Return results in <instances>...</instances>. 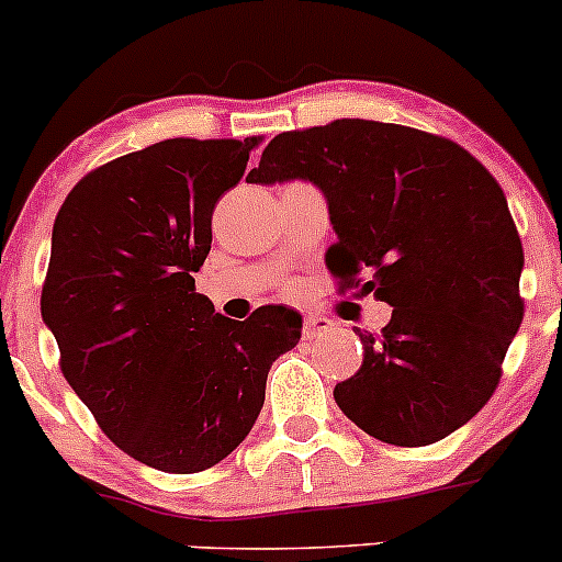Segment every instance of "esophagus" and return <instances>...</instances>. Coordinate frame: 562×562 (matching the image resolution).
Wrapping results in <instances>:
<instances>
[{"instance_id":"esophagus-1","label":"esophagus","mask_w":562,"mask_h":562,"mask_svg":"<svg viewBox=\"0 0 562 562\" xmlns=\"http://www.w3.org/2000/svg\"><path fill=\"white\" fill-rule=\"evenodd\" d=\"M331 329V321L324 315H304V337H318Z\"/></svg>"}]
</instances>
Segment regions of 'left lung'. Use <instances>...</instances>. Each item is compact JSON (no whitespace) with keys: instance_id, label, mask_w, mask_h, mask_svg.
<instances>
[{"instance_id":"obj_1","label":"left lung","mask_w":562,"mask_h":562,"mask_svg":"<svg viewBox=\"0 0 562 562\" xmlns=\"http://www.w3.org/2000/svg\"><path fill=\"white\" fill-rule=\"evenodd\" d=\"M293 178L329 205L326 269L392 307L381 335L357 329L362 368L335 386L337 406L397 448L450 437L494 395L525 318V252L499 183L453 139L359 117L277 134L247 181Z\"/></svg>"}]
</instances>
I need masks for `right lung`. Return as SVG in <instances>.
I'll return each instance as SVG.
<instances>
[{
  "mask_svg": "<svg viewBox=\"0 0 562 562\" xmlns=\"http://www.w3.org/2000/svg\"><path fill=\"white\" fill-rule=\"evenodd\" d=\"M260 136L165 139L87 172L65 198L41 293L59 368L131 459L192 475L252 431L269 368L302 337L296 310L225 318L194 288L211 216Z\"/></svg>",
  "mask_w": 562,
  "mask_h": 562,
  "instance_id": "obj_1",
  "label": "right lung"
}]
</instances>
